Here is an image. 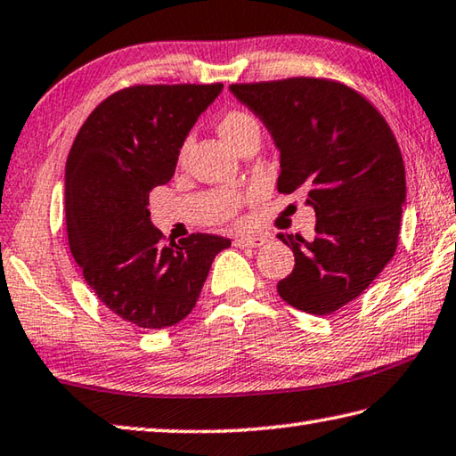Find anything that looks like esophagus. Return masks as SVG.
<instances>
[{
    "mask_svg": "<svg viewBox=\"0 0 456 456\" xmlns=\"http://www.w3.org/2000/svg\"><path fill=\"white\" fill-rule=\"evenodd\" d=\"M271 241V235H237L233 239V245L239 249H245V247H259Z\"/></svg>",
    "mask_w": 456,
    "mask_h": 456,
    "instance_id": "1",
    "label": "esophagus"
}]
</instances>
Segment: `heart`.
<instances>
[{
  "label": "heart",
  "instance_id": "heart-1",
  "mask_svg": "<svg viewBox=\"0 0 456 456\" xmlns=\"http://www.w3.org/2000/svg\"><path fill=\"white\" fill-rule=\"evenodd\" d=\"M217 129L221 137L225 139V142L233 149H237L243 142H247V139L261 135L259 123H256L253 115L245 111H227L225 115H221ZM185 153H187V143H183L179 149V161H183Z\"/></svg>",
  "mask_w": 456,
  "mask_h": 456
}]
</instances>
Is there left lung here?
<instances>
[{
  "mask_svg": "<svg viewBox=\"0 0 456 456\" xmlns=\"http://www.w3.org/2000/svg\"><path fill=\"white\" fill-rule=\"evenodd\" d=\"M229 89L275 139L279 193L301 189L317 217L309 241L277 235L295 255L277 291L325 317L357 299L396 251L407 197L399 143L369 99L341 81L287 77Z\"/></svg>",
  "mask_w": 456,
  "mask_h": 456,
  "instance_id": "8db88e82",
  "label": "left lung"
}]
</instances>
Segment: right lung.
I'll return each instance as SVG.
<instances>
[{"instance_id": "obj_1", "label": "right lung", "mask_w": 456, "mask_h": 456, "mask_svg": "<svg viewBox=\"0 0 456 456\" xmlns=\"http://www.w3.org/2000/svg\"><path fill=\"white\" fill-rule=\"evenodd\" d=\"M223 84L131 86L103 99L65 163L71 255L107 309L139 329H165L195 307L229 239L163 241L149 193L175 173L179 149Z\"/></svg>"}]
</instances>
